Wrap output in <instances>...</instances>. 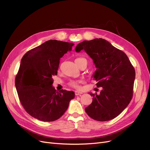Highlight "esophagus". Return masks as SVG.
Returning <instances> with one entry per match:
<instances>
[{
  "label": "esophagus",
  "mask_w": 150,
  "mask_h": 150,
  "mask_svg": "<svg viewBox=\"0 0 150 150\" xmlns=\"http://www.w3.org/2000/svg\"><path fill=\"white\" fill-rule=\"evenodd\" d=\"M75 94L76 96H78V95H81V94H82V93L81 92H79V91H75Z\"/></svg>",
  "instance_id": "34e87169"
}]
</instances>
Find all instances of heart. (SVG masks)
Listing matches in <instances>:
<instances>
[{
    "label": "heart",
    "mask_w": 150,
    "mask_h": 150,
    "mask_svg": "<svg viewBox=\"0 0 150 150\" xmlns=\"http://www.w3.org/2000/svg\"><path fill=\"white\" fill-rule=\"evenodd\" d=\"M69 85L74 88L78 89V88H80V82L79 81H75V80L70 81L69 82Z\"/></svg>",
    "instance_id": "obj_1"
}]
</instances>
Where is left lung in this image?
Segmentation results:
<instances>
[{"label": "left lung", "mask_w": 150, "mask_h": 150, "mask_svg": "<svg viewBox=\"0 0 150 150\" xmlns=\"http://www.w3.org/2000/svg\"><path fill=\"white\" fill-rule=\"evenodd\" d=\"M90 55L97 68L93 76L100 95L93 96L92 103L85 108L91 118L108 121L118 116L128 106L133 96L135 71L127 55L102 38L84 41L75 48Z\"/></svg>", "instance_id": "left-lung-1"}]
</instances>
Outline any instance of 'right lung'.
Segmentation results:
<instances>
[{
    "mask_svg": "<svg viewBox=\"0 0 150 150\" xmlns=\"http://www.w3.org/2000/svg\"><path fill=\"white\" fill-rule=\"evenodd\" d=\"M74 43L49 40L28 51L22 57L15 78L18 98L26 111L44 122L56 120L68 109L75 93L52 86L60 59Z\"/></svg>",
    "mask_w": 150,
    "mask_h": 150,
    "instance_id": "add662e5",
    "label": "right lung"
}]
</instances>
